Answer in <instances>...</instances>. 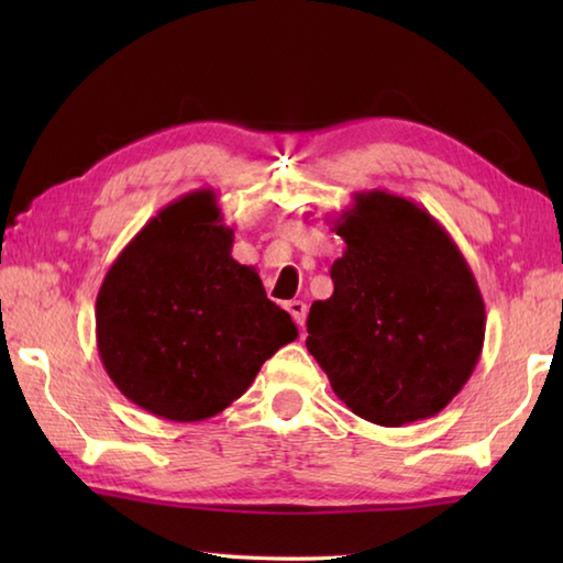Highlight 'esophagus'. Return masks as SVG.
Segmentation results:
<instances>
[{
	"label": "esophagus",
	"instance_id": "obj_1",
	"mask_svg": "<svg viewBox=\"0 0 563 563\" xmlns=\"http://www.w3.org/2000/svg\"><path fill=\"white\" fill-rule=\"evenodd\" d=\"M285 309H288V312H290L295 324L302 329L305 327V317H307V305L302 300H290L288 305H285Z\"/></svg>",
	"mask_w": 563,
	"mask_h": 563
}]
</instances>
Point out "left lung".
I'll return each instance as SVG.
<instances>
[{"instance_id":"8db88e82","label":"left lung","mask_w":563,"mask_h":563,"mask_svg":"<svg viewBox=\"0 0 563 563\" xmlns=\"http://www.w3.org/2000/svg\"><path fill=\"white\" fill-rule=\"evenodd\" d=\"M345 242L333 295L307 317V351L331 389L369 423L440 413L472 377L486 309L470 263L413 200L363 190L333 220Z\"/></svg>"}]
</instances>
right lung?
Segmentation results:
<instances>
[{
  "label": "right lung",
  "instance_id": "obj_1",
  "mask_svg": "<svg viewBox=\"0 0 563 563\" xmlns=\"http://www.w3.org/2000/svg\"><path fill=\"white\" fill-rule=\"evenodd\" d=\"M232 244L214 190H190L130 239L101 283L106 373L164 421L218 416L297 339L290 314L268 300L254 266L232 258Z\"/></svg>",
  "mask_w": 563,
  "mask_h": 563
}]
</instances>
